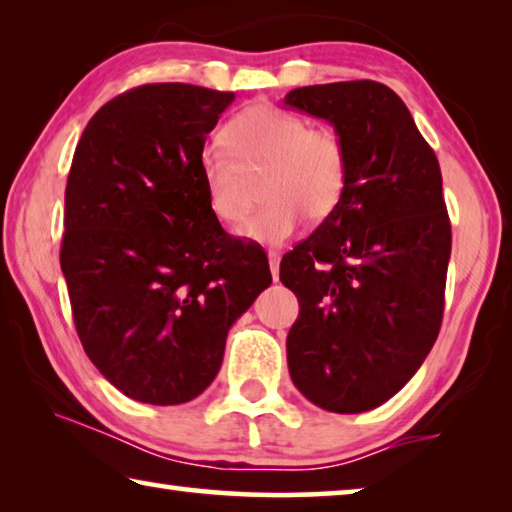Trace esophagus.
I'll list each match as a JSON object with an SVG mask.
<instances>
[{"label": "esophagus", "instance_id": "1", "mask_svg": "<svg viewBox=\"0 0 512 512\" xmlns=\"http://www.w3.org/2000/svg\"><path fill=\"white\" fill-rule=\"evenodd\" d=\"M268 266H271V275L273 280H280V255L277 253H268Z\"/></svg>", "mask_w": 512, "mask_h": 512}]
</instances>
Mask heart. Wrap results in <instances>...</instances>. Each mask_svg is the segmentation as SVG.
<instances>
[{
	"label": "heart",
	"mask_w": 512,
	"mask_h": 512,
	"mask_svg": "<svg viewBox=\"0 0 512 512\" xmlns=\"http://www.w3.org/2000/svg\"><path fill=\"white\" fill-rule=\"evenodd\" d=\"M225 146H207L201 173L212 214L225 225L246 216L244 173L264 169L266 205L241 225L239 237L282 246L302 219L323 221L339 205L348 180V153L332 128H307L305 119L273 106H253L223 131Z\"/></svg>",
	"instance_id": "heart-1"
}]
</instances>
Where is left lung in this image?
I'll use <instances>...</instances> for the list:
<instances>
[{
    "mask_svg": "<svg viewBox=\"0 0 512 512\" xmlns=\"http://www.w3.org/2000/svg\"><path fill=\"white\" fill-rule=\"evenodd\" d=\"M282 103L329 121L348 153L336 210L280 264L300 302L289 372L320 409L363 413L391 400L438 339L452 255L443 176L386 85H309Z\"/></svg>",
    "mask_w": 512,
    "mask_h": 512,
    "instance_id": "left-lung-1",
    "label": "left lung"
}]
</instances>
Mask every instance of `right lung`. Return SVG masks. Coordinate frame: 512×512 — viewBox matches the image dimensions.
Listing matches in <instances>:
<instances>
[{"label":"right lung","mask_w":512,"mask_h":512,"mask_svg":"<svg viewBox=\"0 0 512 512\" xmlns=\"http://www.w3.org/2000/svg\"><path fill=\"white\" fill-rule=\"evenodd\" d=\"M235 92L153 83L99 108L76 144L60 248L83 350L131 400H194L230 327L271 284L268 259L210 210L205 137Z\"/></svg>","instance_id":"obj_1"}]
</instances>
